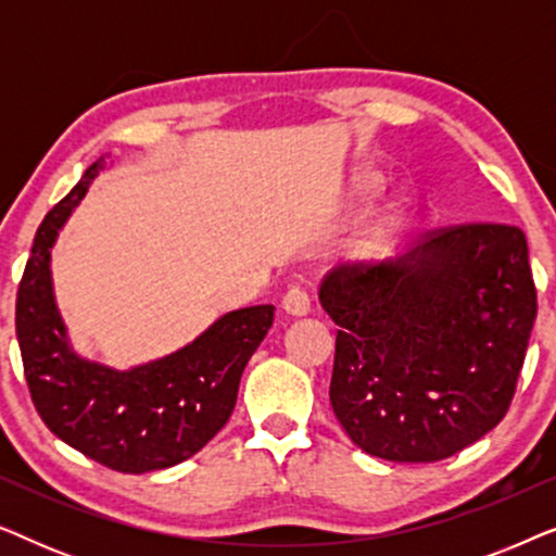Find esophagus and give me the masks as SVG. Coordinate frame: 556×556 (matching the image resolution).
<instances>
[{
    "label": "esophagus",
    "instance_id": "esophagus-1",
    "mask_svg": "<svg viewBox=\"0 0 556 556\" xmlns=\"http://www.w3.org/2000/svg\"><path fill=\"white\" fill-rule=\"evenodd\" d=\"M283 311L288 316H306L311 311V299L308 293L303 291V288L293 286L288 288L286 295H283Z\"/></svg>",
    "mask_w": 556,
    "mask_h": 556
}]
</instances>
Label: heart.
<instances>
[{
  "label": "heart",
  "mask_w": 556,
  "mask_h": 556,
  "mask_svg": "<svg viewBox=\"0 0 556 556\" xmlns=\"http://www.w3.org/2000/svg\"><path fill=\"white\" fill-rule=\"evenodd\" d=\"M377 181H379L377 177H367V179H364V185H367V187H375V185H377Z\"/></svg>",
  "instance_id": "b5f03b06"
}]
</instances>
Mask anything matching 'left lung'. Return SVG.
I'll list each match as a JSON object with an SVG mask.
<instances>
[{"label": "left lung", "instance_id": "obj_1", "mask_svg": "<svg viewBox=\"0 0 556 556\" xmlns=\"http://www.w3.org/2000/svg\"><path fill=\"white\" fill-rule=\"evenodd\" d=\"M318 299L339 326L331 407L364 453L435 463L504 420L536 318L519 227H438L397 261L331 270Z\"/></svg>", "mask_w": 556, "mask_h": 556}]
</instances>
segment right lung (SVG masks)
Masks as SVG:
<instances>
[{"label": "right lung", "mask_w": 556, "mask_h": 556, "mask_svg": "<svg viewBox=\"0 0 556 556\" xmlns=\"http://www.w3.org/2000/svg\"><path fill=\"white\" fill-rule=\"evenodd\" d=\"M101 169L98 159L37 227L14 324L29 394L50 432L105 468L147 473L192 458L225 428L276 308L232 311L192 344L128 371L80 359L52 299L50 248Z\"/></svg>", "instance_id": "1"}]
</instances>
